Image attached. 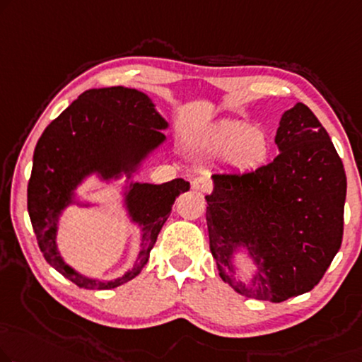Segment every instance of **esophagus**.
Returning <instances> with one entry per match:
<instances>
[{"label":"esophagus","instance_id":"34e87169","mask_svg":"<svg viewBox=\"0 0 362 362\" xmlns=\"http://www.w3.org/2000/svg\"><path fill=\"white\" fill-rule=\"evenodd\" d=\"M211 187H213V183H211V180L208 179L206 175H199V177H195V179L192 180V188H193V190L208 193L209 190H211Z\"/></svg>","mask_w":362,"mask_h":362}]
</instances>
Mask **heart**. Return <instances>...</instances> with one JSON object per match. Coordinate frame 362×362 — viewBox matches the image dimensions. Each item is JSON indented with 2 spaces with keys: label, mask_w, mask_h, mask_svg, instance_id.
<instances>
[{
  "label": "heart",
  "mask_w": 362,
  "mask_h": 362,
  "mask_svg": "<svg viewBox=\"0 0 362 362\" xmlns=\"http://www.w3.org/2000/svg\"><path fill=\"white\" fill-rule=\"evenodd\" d=\"M199 153L219 156L228 153V163L237 169H253L268 156V138L263 129L242 120L216 123L197 144Z\"/></svg>",
  "instance_id": "1"
}]
</instances>
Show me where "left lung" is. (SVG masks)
<instances>
[{"instance_id":"8db88e82","label":"left lung","mask_w":362,"mask_h":362,"mask_svg":"<svg viewBox=\"0 0 362 362\" xmlns=\"http://www.w3.org/2000/svg\"><path fill=\"white\" fill-rule=\"evenodd\" d=\"M274 143L279 154L269 164L213 174L206 223L223 281L245 298L283 302L314 289L341 247L346 174L327 129L300 102L283 113ZM239 246L256 262L250 285L233 278Z\"/></svg>"}]
</instances>
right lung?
<instances>
[{
    "mask_svg": "<svg viewBox=\"0 0 362 362\" xmlns=\"http://www.w3.org/2000/svg\"><path fill=\"white\" fill-rule=\"evenodd\" d=\"M167 122L146 94L123 86L89 89L45 128L37 141L27 185V211L45 260L84 289H112L133 279L148 263L172 204L190 188L183 179L132 183L125 197L133 223L143 228L134 267L115 281L86 278L63 262L57 249L58 218L73 203L74 190L90 174L110 180L136 170L146 156L165 141Z\"/></svg>",
    "mask_w": 362,
    "mask_h": 362,
    "instance_id": "obj_1",
    "label": "right lung"
}]
</instances>
